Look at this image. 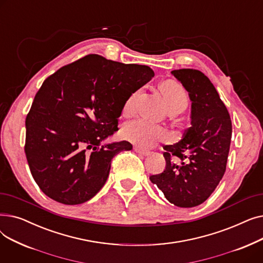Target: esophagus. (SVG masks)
Listing matches in <instances>:
<instances>
[{
	"label": "esophagus",
	"mask_w": 263,
	"mask_h": 263,
	"mask_svg": "<svg viewBox=\"0 0 263 263\" xmlns=\"http://www.w3.org/2000/svg\"><path fill=\"white\" fill-rule=\"evenodd\" d=\"M134 150L136 151L137 154H140L142 156H148L150 154L149 150H146V149H143L142 147H139V146H135L134 147Z\"/></svg>",
	"instance_id": "obj_1"
}]
</instances>
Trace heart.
<instances>
[{
    "label": "heart",
    "mask_w": 263,
    "mask_h": 263,
    "mask_svg": "<svg viewBox=\"0 0 263 263\" xmlns=\"http://www.w3.org/2000/svg\"><path fill=\"white\" fill-rule=\"evenodd\" d=\"M140 91H134L130 95L124 103L123 109L130 113L135 107V102ZM162 92L171 110H183L187 105V93L183 86L176 81L165 82L162 86ZM122 136L127 141L142 147H150L158 142L166 141L168 132L163 127L151 122L147 119H135L127 122L122 129Z\"/></svg>",
    "instance_id": "1"
}]
</instances>
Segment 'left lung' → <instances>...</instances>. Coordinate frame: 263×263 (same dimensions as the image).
<instances>
[{
    "label": "left lung",
    "instance_id": "obj_1",
    "mask_svg": "<svg viewBox=\"0 0 263 263\" xmlns=\"http://www.w3.org/2000/svg\"><path fill=\"white\" fill-rule=\"evenodd\" d=\"M172 74L189 91L192 127L180 142L163 147L166 167L150 176V181L170 202L192 208L208 199L222 180L232 126L228 109L208 77L196 69H179Z\"/></svg>",
    "mask_w": 263,
    "mask_h": 263
}]
</instances>
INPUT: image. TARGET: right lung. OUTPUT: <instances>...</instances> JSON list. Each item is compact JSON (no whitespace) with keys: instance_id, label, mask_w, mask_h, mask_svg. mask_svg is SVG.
I'll list each match as a JSON object with an SVG mask.
<instances>
[{"instance_id":"1","label":"right lung","mask_w":263,"mask_h":263,"mask_svg":"<svg viewBox=\"0 0 263 263\" xmlns=\"http://www.w3.org/2000/svg\"><path fill=\"white\" fill-rule=\"evenodd\" d=\"M155 77L145 65L88 54L45 80L25 119L24 151L39 189L53 200L79 204L104 185L112 159L132 145L100 146L118 130L131 93ZM87 148H92L86 153Z\"/></svg>"}]
</instances>
